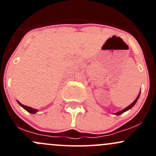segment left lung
<instances>
[{"instance_id": "8db88e82", "label": "left lung", "mask_w": 156, "mask_h": 156, "mask_svg": "<svg viewBox=\"0 0 156 156\" xmlns=\"http://www.w3.org/2000/svg\"><path fill=\"white\" fill-rule=\"evenodd\" d=\"M140 93H141V92H139V94H138V96H137V98H136V100L135 101H134L133 103H131V104L130 105H128V107H126V108H125L124 109H122V110H121V111H119V112H117V113H114V115H117V116H118V115H120V114H123V113L124 112H127V111H128L129 110V109H130L132 108V107L134 105L136 104V103L137 102V101H138V99H139V96H140Z\"/></svg>"}]
</instances>
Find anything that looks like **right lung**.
<instances>
[{"label":"right lung","mask_w":156,"mask_h":156,"mask_svg":"<svg viewBox=\"0 0 156 156\" xmlns=\"http://www.w3.org/2000/svg\"><path fill=\"white\" fill-rule=\"evenodd\" d=\"M17 101V103H18V104L20 105L21 107H23L25 110H26L27 112H29L30 114H36V113L38 112V110H37V109L33 108H31V107H29V106H26V105H24L23 104H22V103H21L20 102H19L18 101Z\"/></svg>","instance_id":"right-lung-1"}]
</instances>
